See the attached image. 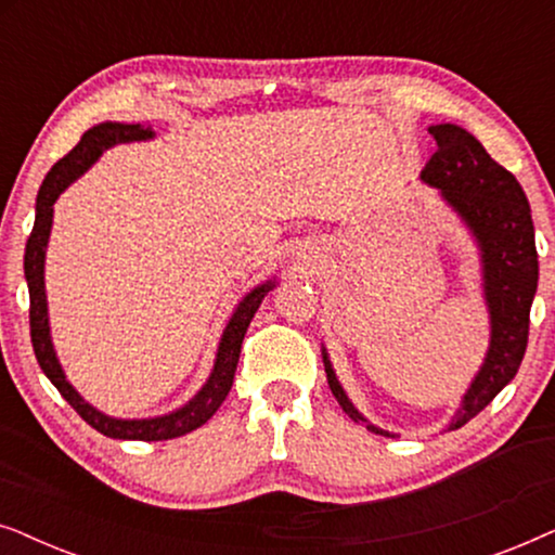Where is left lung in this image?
Instances as JSON below:
<instances>
[{"label": "left lung", "instance_id": "left-lung-1", "mask_svg": "<svg viewBox=\"0 0 555 555\" xmlns=\"http://www.w3.org/2000/svg\"><path fill=\"white\" fill-rule=\"evenodd\" d=\"M429 133L435 135L437 151L424 164L422 179L429 186L442 189L444 199L465 219L480 242L485 300L492 323L488 359L465 393L460 412L452 416L450 429H460L518 374L526 356L530 306L538 287V253L530 204L518 179L495 158H490L482 143L465 128L442 124L431 126ZM323 363L333 397L338 399L344 412L353 422H366L340 389L325 353ZM366 427L376 435L393 437L374 424Z\"/></svg>", "mask_w": 555, "mask_h": 555}]
</instances>
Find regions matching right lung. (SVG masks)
<instances>
[{
	"instance_id": "1",
	"label": "right lung",
	"mask_w": 555,
	"mask_h": 555,
	"mask_svg": "<svg viewBox=\"0 0 555 555\" xmlns=\"http://www.w3.org/2000/svg\"><path fill=\"white\" fill-rule=\"evenodd\" d=\"M151 135H154V131L141 124H101L82 133L78 146H75L70 154L60 158V162L48 171V177H44L40 194H37L35 227L25 247V278L29 287V336H33L37 363H40L44 376L55 384V389L63 393L67 404H70L75 412L90 424V427L98 429L105 437L139 439V442H162V439H173V437L186 435V431L202 427V424L207 422L219 406H222L224 397L232 389V378H234V371H237L240 348H242V338H245L247 333V325L253 321L255 310L260 308L262 298L272 287V283L255 287V291L240 302V308L234 310L232 321L227 323V331L222 336V344H219L215 371H211L209 382L204 384V389L196 393L186 406H181L179 412L156 416V420H113V416H105L98 412V409L90 406L88 401H82L80 393L65 382L63 369H60L55 351H52L50 325H48V300H44V278H42L44 247H48L50 227H52V204H55L57 196L63 194V189L70 184V181L78 179L105 149L116 146V143H126V141H143V139H151Z\"/></svg>"
}]
</instances>
